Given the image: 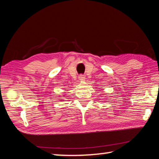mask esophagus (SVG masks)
<instances>
[{
  "label": "esophagus",
  "mask_w": 159,
  "mask_h": 159,
  "mask_svg": "<svg viewBox=\"0 0 159 159\" xmlns=\"http://www.w3.org/2000/svg\"><path fill=\"white\" fill-rule=\"evenodd\" d=\"M79 80H81V81L85 80V77H84V75H80L79 76Z\"/></svg>",
  "instance_id": "1"
}]
</instances>
